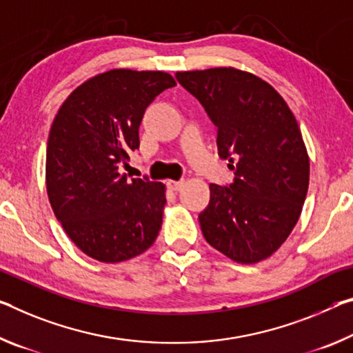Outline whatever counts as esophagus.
I'll return each instance as SVG.
<instances>
[{
  "mask_svg": "<svg viewBox=\"0 0 353 353\" xmlns=\"http://www.w3.org/2000/svg\"><path fill=\"white\" fill-rule=\"evenodd\" d=\"M168 187H170L172 192H179V190L183 187V181H168Z\"/></svg>",
  "mask_w": 353,
  "mask_h": 353,
  "instance_id": "obj_1",
  "label": "esophagus"
}]
</instances>
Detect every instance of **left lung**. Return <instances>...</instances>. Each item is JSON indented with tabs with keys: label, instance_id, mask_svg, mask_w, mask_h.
Instances as JSON below:
<instances>
[{
	"label": "left lung",
	"instance_id": "left-lung-1",
	"mask_svg": "<svg viewBox=\"0 0 353 353\" xmlns=\"http://www.w3.org/2000/svg\"><path fill=\"white\" fill-rule=\"evenodd\" d=\"M216 125L218 155L234 182L210 183L199 214L207 243L239 264L267 259L286 242L303 209L310 157L297 119L267 81L234 67L177 72Z\"/></svg>",
	"mask_w": 353,
	"mask_h": 353
}]
</instances>
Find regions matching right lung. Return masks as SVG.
Here are the masks:
<instances>
[{"mask_svg": "<svg viewBox=\"0 0 353 353\" xmlns=\"http://www.w3.org/2000/svg\"><path fill=\"white\" fill-rule=\"evenodd\" d=\"M176 86L160 70L113 69L89 78L64 100L50 128L46 182L67 236L92 259L116 264L155 242L165 185L121 174L139 148L149 103Z\"/></svg>", "mask_w": 353, "mask_h": 353, "instance_id": "1", "label": "right lung"}]
</instances>
